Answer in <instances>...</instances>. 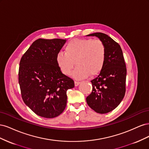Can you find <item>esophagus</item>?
<instances>
[{"mask_svg": "<svg viewBox=\"0 0 149 149\" xmlns=\"http://www.w3.org/2000/svg\"><path fill=\"white\" fill-rule=\"evenodd\" d=\"M80 84V82L78 81H74V86H78Z\"/></svg>", "mask_w": 149, "mask_h": 149, "instance_id": "34e87169", "label": "esophagus"}]
</instances>
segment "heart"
Masks as SVG:
<instances>
[{
  "label": "heart",
  "instance_id": "b5f03b06",
  "mask_svg": "<svg viewBox=\"0 0 149 149\" xmlns=\"http://www.w3.org/2000/svg\"><path fill=\"white\" fill-rule=\"evenodd\" d=\"M106 55V47L101 40L75 38L66 44L65 53L57 54L56 61L61 73L66 76L71 74L76 65L73 77L83 79L100 73L104 66Z\"/></svg>",
  "mask_w": 149,
  "mask_h": 149
}]
</instances>
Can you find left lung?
Here are the masks:
<instances>
[{
    "label": "left lung",
    "mask_w": 149,
    "mask_h": 149,
    "mask_svg": "<svg viewBox=\"0 0 149 149\" xmlns=\"http://www.w3.org/2000/svg\"><path fill=\"white\" fill-rule=\"evenodd\" d=\"M104 43L107 49L104 66L97 77L91 81L93 91L86 97L88 106L100 114H106L118 107L125 95L127 70L119 45L107 35L94 33Z\"/></svg>",
    "instance_id": "obj_1"
}]
</instances>
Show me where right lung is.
Instances as JSON below:
<instances>
[{
  "label": "right lung",
  "instance_id": "right-lung-1",
  "mask_svg": "<svg viewBox=\"0 0 149 149\" xmlns=\"http://www.w3.org/2000/svg\"><path fill=\"white\" fill-rule=\"evenodd\" d=\"M66 40L39 38L22 56L19 83L25 104L45 118H56L65 110L68 89L73 88V80L63 74L56 56Z\"/></svg>",
  "mask_w": 149,
  "mask_h": 149
}]
</instances>
